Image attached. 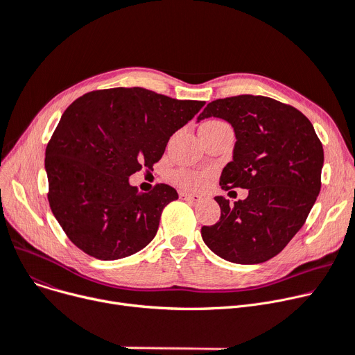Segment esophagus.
Listing matches in <instances>:
<instances>
[{"mask_svg": "<svg viewBox=\"0 0 355 355\" xmlns=\"http://www.w3.org/2000/svg\"><path fill=\"white\" fill-rule=\"evenodd\" d=\"M180 199H186V200H192V202H198L199 196L195 193H187V192H179Z\"/></svg>", "mask_w": 355, "mask_h": 355, "instance_id": "34e87169", "label": "esophagus"}]
</instances>
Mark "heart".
<instances>
[{"mask_svg":"<svg viewBox=\"0 0 355 355\" xmlns=\"http://www.w3.org/2000/svg\"><path fill=\"white\" fill-rule=\"evenodd\" d=\"M220 123L222 121L212 120V121H206L205 124H220ZM206 178H207L206 172L189 171V169H180L172 175V180L179 186L186 187V189H199L200 186H203Z\"/></svg>","mask_w":355,"mask_h":355,"instance_id":"1","label":"heart"}]
</instances>
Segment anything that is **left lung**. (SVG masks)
Listing matches in <instances>:
<instances>
[{
	"instance_id": "8db88e82",
	"label": "left lung",
	"mask_w": 355,
	"mask_h": 355,
	"mask_svg": "<svg viewBox=\"0 0 355 355\" xmlns=\"http://www.w3.org/2000/svg\"><path fill=\"white\" fill-rule=\"evenodd\" d=\"M226 120L235 132L232 162L222 189H248L220 219L202 227V239L225 261L252 265L278 255L306 220L321 189L324 149L311 121L295 107L263 96L242 94L207 104L198 121ZM231 193V192H229Z\"/></svg>"
}]
</instances>
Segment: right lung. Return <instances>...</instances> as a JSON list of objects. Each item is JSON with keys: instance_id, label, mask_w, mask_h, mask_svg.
I'll return each instance as SVG.
<instances>
[{"instance_id": "right-lung-1", "label": "right lung", "mask_w": 355, "mask_h": 355, "mask_svg": "<svg viewBox=\"0 0 355 355\" xmlns=\"http://www.w3.org/2000/svg\"><path fill=\"white\" fill-rule=\"evenodd\" d=\"M205 106L141 87L96 90L62 113L46 149L49 202L62 231L101 261L133 255L156 236L169 184L140 192L129 178L152 169L171 136Z\"/></svg>"}]
</instances>
